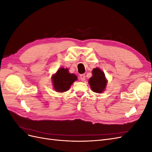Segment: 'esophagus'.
<instances>
[{"label":"esophagus","mask_w":152,"mask_h":152,"mask_svg":"<svg viewBox=\"0 0 152 152\" xmlns=\"http://www.w3.org/2000/svg\"><path fill=\"white\" fill-rule=\"evenodd\" d=\"M80 78L82 81H84L86 79V75L85 74H82L80 75Z\"/></svg>","instance_id":"1"}]
</instances>
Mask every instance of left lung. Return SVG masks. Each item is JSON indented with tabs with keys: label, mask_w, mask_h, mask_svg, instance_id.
Masks as SVG:
<instances>
[{
	"label": "left lung",
	"mask_w": 152,
	"mask_h": 152,
	"mask_svg": "<svg viewBox=\"0 0 152 152\" xmlns=\"http://www.w3.org/2000/svg\"><path fill=\"white\" fill-rule=\"evenodd\" d=\"M92 73L93 76L89 80V84L92 91L97 93H103L107 84L104 73L99 68H94Z\"/></svg>",
	"instance_id": "1"
}]
</instances>
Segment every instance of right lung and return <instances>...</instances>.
I'll return each instance as SVG.
<instances>
[{
    "instance_id": "1",
    "label": "right lung",
    "mask_w": 152,
    "mask_h": 152,
    "mask_svg": "<svg viewBox=\"0 0 152 152\" xmlns=\"http://www.w3.org/2000/svg\"><path fill=\"white\" fill-rule=\"evenodd\" d=\"M77 80V77L75 74L69 73L68 69L64 68H59L56 73L52 76L54 89L59 93L68 91Z\"/></svg>"
}]
</instances>
